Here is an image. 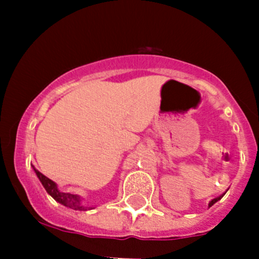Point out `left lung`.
Returning <instances> with one entry per match:
<instances>
[{
	"label": "left lung",
	"mask_w": 259,
	"mask_h": 259,
	"mask_svg": "<svg viewBox=\"0 0 259 259\" xmlns=\"http://www.w3.org/2000/svg\"><path fill=\"white\" fill-rule=\"evenodd\" d=\"M227 190H228V189H227ZM227 190H226V192H224L223 193V194H221V195H219V197H217V198H214V199H211L210 200V202H209V204H208V207H211V205H213L214 204V203H217V202H218V200H221L222 199V198H223V195L224 194H226V193H227Z\"/></svg>",
	"instance_id": "obj_1"
}]
</instances>
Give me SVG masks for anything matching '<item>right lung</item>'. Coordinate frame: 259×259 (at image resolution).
<instances>
[{
  "mask_svg": "<svg viewBox=\"0 0 259 259\" xmlns=\"http://www.w3.org/2000/svg\"><path fill=\"white\" fill-rule=\"evenodd\" d=\"M32 166V169L35 170L36 176H37L38 180L41 182V184L44 185V188L46 189L48 194L51 195L57 203L65 205L67 208H71L74 210H90L94 209L93 207H86L82 203V198L77 194H71V193H64L57 188V184L54 182V180L49 179L48 177L44 176L42 173H40L38 170H36L35 166Z\"/></svg>",
  "mask_w": 259,
  "mask_h": 259,
  "instance_id": "obj_1",
  "label": "right lung"
}]
</instances>
